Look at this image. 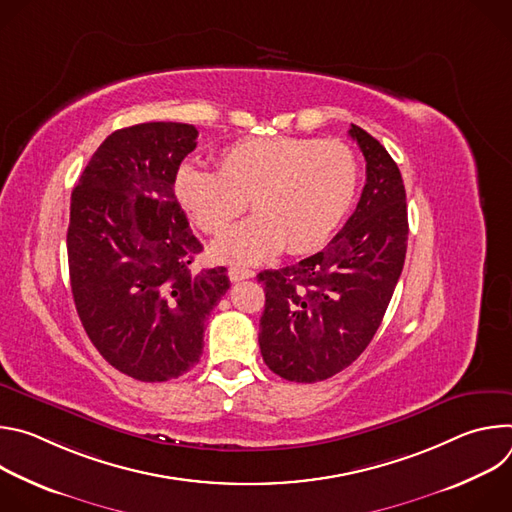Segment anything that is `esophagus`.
I'll return each mask as SVG.
<instances>
[{"label": "esophagus", "mask_w": 512, "mask_h": 512, "mask_svg": "<svg viewBox=\"0 0 512 512\" xmlns=\"http://www.w3.org/2000/svg\"><path fill=\"white\" fill-rule=\"evenodd\" d=\"M253 275H255V271H251V269H247V267H239V265L229 267V279H231V281H243V279H249V277H253Z\"/></svg>", "instance_id": "34e87169"}]
</instances>
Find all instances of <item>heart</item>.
I'll return each mask as SVG.
<instances>
[{
	"label": "heart",
	"instance_id": "1",
	"mask_svg": "<svg viewBox=\"0 0 512 512\" xmlns=\"http://www.w3.org/2000/svg\"><path fill=\"white\" fill-rule=\"evenodd\" d=\"M358 188V162L346 143L312 137H249L218 156V170L184 162L174 194L208 235L231 227L247 208L255 214L212 245L231 263H257L287 247L310 253L342 223Z\"/></svg>",
	"mask_w": 512,
	"mask_h": 512
}]
</instances>
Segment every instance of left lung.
Here are the masks:
<instances>
[{
    "instance_id": "8db88e82",
    "label": "left lung",
    "mask_w": 512,
    "mask_h": 512,
    "mask_svg": "<svg viewBox=\"0 0 512 512\" xmlns=\"http://www.w3.org/2000/svg\"><path fill=\"white\" fill-rule=\"evenodd\" d=\"M350 137L367 162V184L342 231L316 255L257 275L265 287L259 348L285 381L316 383L352 364L379 330L407 253L401 172L358 125Z\"/></svg>"
}]
</instances>
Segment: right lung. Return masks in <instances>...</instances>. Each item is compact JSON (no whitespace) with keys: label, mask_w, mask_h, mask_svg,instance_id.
<instances>
[{"label":"right lung","mask_w":512,"mask_h":512,"mask_svg":"<svg viewBox=\"0 0 512 512\" xmlns=\"http://www.w3.org/2000/svg\"><path fill=\"white\" fill-rule=\"evenodd\" d=\"M198 129L152 121L113 131L70 196L72 298L119 373L162 383L200 360L204 322L229 289L225 267L194 271L202 251L174 194Z\"/></svg>","instance_id":"right-lung-1"}]
</instances>
